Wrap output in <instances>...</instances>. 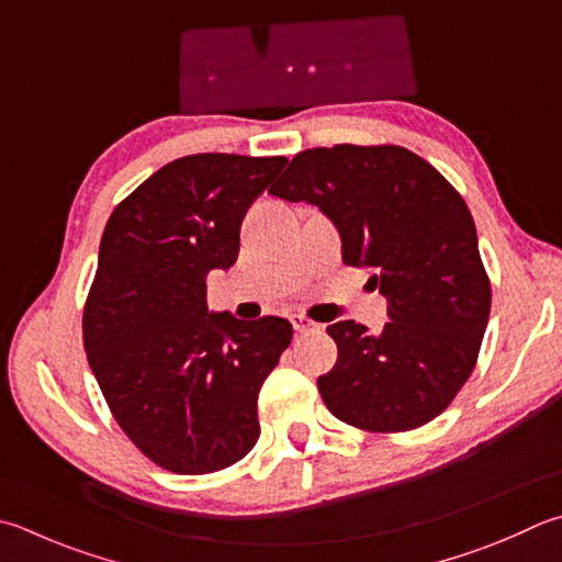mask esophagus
Masks as SVG:
<instances>
[{
  "instance_id": "1",
  "label": "esophagus",
  "mask_w": 562,
  "mask_h": 562,
  "mask_svg": "<svg viewBox=\"0 0 562 562\" xmlns=\"http://www.w3.org/2000/svg\"><path fill=\"white\" fill-rule=\"evenodd\" d=\"M291 323H293V330L295 333H315V330H321V325L317 323H313L311 317H305V315H293L291 317Z\"/></svg>"
}]
</instances>
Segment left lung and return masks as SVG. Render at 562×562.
Returning a JSON list of instances; mask_svg holds the SVG:
<instances>
[{"mask_svg": "<svg viewBox=\"0 0 562 562\" xmlns=\"http://www.w3.org/2000/svg\"><path fill=\"white\" fill-rule=\"evenodd\" d=\"M333 220L347 267L372 269L389 303L381 333L327 327L337 362L317 376L335 418L369 432H401L440 416L470 379L492 308L477 229L454 190L404 146L308 149L269 188Z\"/></svg>", "mask_w": 562, "mask_h": 562, "instance_id": "obj_1", "label": "left lung"}]
</instances>
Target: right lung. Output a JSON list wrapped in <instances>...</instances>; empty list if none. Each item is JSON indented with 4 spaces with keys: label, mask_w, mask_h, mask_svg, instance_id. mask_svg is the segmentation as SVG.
<instances>
[{
    "label": "right lung",
    "mask_w": 562,
    "mask_h": 562,
    "mask_svg": "<svg viewBox=\"0 0 562 562\" xmlns=\"http://www.w3.org/2000/svg\"><path fill=\"white\" fill-rule=\"evenodd\" d=\"M285 164L176 158L126 195L102 232L85 352L114 420L168 472L225 470L259 440V389L293 325L210 313L205 279L237 261L241 220Z\"/></svg>",
    "instance_id": "add662e5"
}]
</instances>
